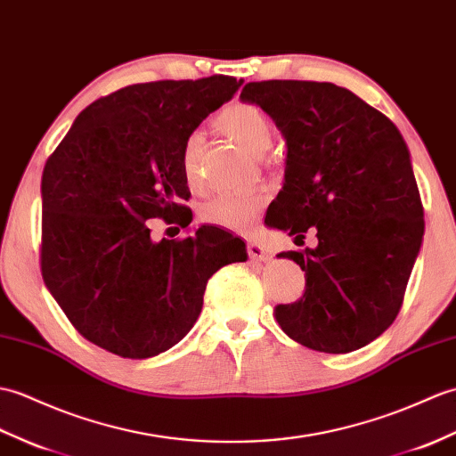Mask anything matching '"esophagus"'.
I'll list each match as a JSON object with an SVG mask.
<instances>
[{
  "label": "esophagus",
  "mask_w": 456,
  "mask_h": 456,
  "mask_svg": "<svg viewBox=\"0 0 456 456\" xmlns=\"http://www.w3.org/2000/svg\"><path fill=\"white\" fill-rule=\"evenodd\" d=\"M247 252H248V256L252 260H258V262H266L270 258L266 248H264L260 242H256V240H248L247 242Z\"/></svg>",
  "instance_id": "1"
}]
</instances>
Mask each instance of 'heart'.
<instances>
[{"mask_svg":"<svg viewBox=\"0 0 456 456\" xmlns=\"http://www.w3.org/2000/svg\"><path fill=\"white\" fill-rule=\"evenodd\" d=\"M217 126L240 147L252 155H262L272 143V126L268 116L256 104L232 102L217 114ZM202 134H190L180 153V167L188 186L198 183L200 175V151H202ZM262 208V196L256 192L245 194H224L200 209L204 224L217 225L229 231H245L256 219Z\"/></svg>","mask_w":456,"mask_h":456,"instance_id":"1","label":"heart"}]
</instances>
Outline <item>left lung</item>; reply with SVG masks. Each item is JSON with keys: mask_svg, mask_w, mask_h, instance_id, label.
Masks as SVG:
<instances>
[{"mask_svg": "<svg viewBox=\"0 0 456 456\" xmlns=\"http://www.w3.org/2000/svg\"><path fill=\"white\" fill-rule=\"evenodd\" d=\"M242 102L270 114L288 145L266 225L319 247L280 252L305 272L299 301L276 306L291 340L347 354L395 322L423 239V206L404 137L383 112L319 81H252Z\"/></svg>", "mask_w": 456, "mask_h": 456, "instance_id": "left-lung-1", "label": "left lung"}]
</instances>
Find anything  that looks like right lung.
I'll return each mask as SVG.
<instances>
[{
    "label": "right lung",
    "instance_id": "1",
    "mask_svg": "<svg viewBox=\"0 0 456 456\" xmlns=\"http://www.w3.org/2000/svg\"><path fill=\"white\" fill-rule=\"evenodd\" d=\"M242 79L135 83L85 109L42 173L40 270L89 342L128 359L167 352L190 332L208 280L245 262V240L214 225L151 239L153 217L188 227L184 142Z\"/></svg>",
    "mask_w": 456,
    "mask_h": 456
}]
</instances>
